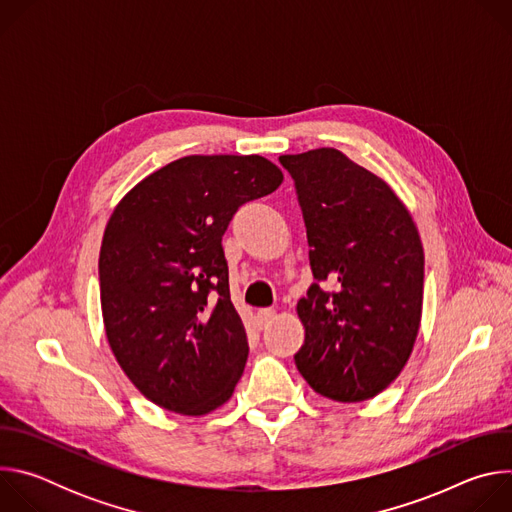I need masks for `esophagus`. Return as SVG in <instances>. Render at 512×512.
I'll use <instances>...</instances> for the list:
<instances>
[{
    "instance_id": "esophagus-1",
    "label": "esophagus",
    "mask_w": 512,
    "mask_h": 512,
    "mask_svg": "<svg viewBox=\"0 0 512 512\" xmlns=\"http://www.w3.org/2000/svg\"><path fill=\"white\" fill-rule=\"evenodd\" d=\"M273 318H275V310H273V308H263V310L257 312V324H259L261 328H265Z\"/></svg>"
}]
</instances>
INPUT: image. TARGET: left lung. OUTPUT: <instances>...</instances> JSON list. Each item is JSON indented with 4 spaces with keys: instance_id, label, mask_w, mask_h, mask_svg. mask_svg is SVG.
Listing matches in <instances>:
<instances>
[{
    "instance_id": "1",
    "label": "left lung",
    "mask_w": 512,
    "mask_h": 512,
    "mask_svg": "<svg viewBox=\"0 0 512 512\" xmlns=\"http://www.w3.org/2000/svg\"><path fill=\"white\" fill-rule=\"evenodd\" d=\"M296 182L314 279L298 302L296 367L338 403L367 401L403 371L421 324L423 245L393 188L334 148L279 156Z\"/></svg>"
}]
</instances>
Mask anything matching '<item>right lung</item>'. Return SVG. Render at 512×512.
I'll return each instance as SVG.
<instances>
[{
  "label": "right lung",
  "instance_id": "add662e5",
  "mask_svg": "<svg viewBox=\"0 0 512 512\" xmlns=\"http://www.w3.org/2000/svg\"><path fill=\"white\" fill-rule=\"evenodd\" d=\"M281 170L261 156H186L115 206L99 253L107 342L127 379L180 415L225 405L249 346L231 302L223 235Z\"/></svg>",
  "mask_w": 512,
  "mask_h": 512
}]
</instances>
